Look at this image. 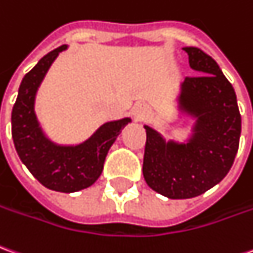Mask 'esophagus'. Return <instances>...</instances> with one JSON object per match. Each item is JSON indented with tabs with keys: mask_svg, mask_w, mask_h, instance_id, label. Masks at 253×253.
Segmentation results:
<instances>
[{
	"mask_svg": "<svg viewBox=\"0 0 253 253\" xmlns=\"http://www.w3.org/2000/svg\"><path fill=\"white\" fill-rule=\"evenodd\" d=\"M132 116H134V119L135 121H144L146 119L148 116H149V111L148 108L142 105V104H137L134 108H132Z\"/></svg>",
	"mask_w": 253,
	"mask_h": 253,
	"instance_id": "1",
	"label": "esophagus"
}]
</instances>
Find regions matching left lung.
Masks as SVG:
<instances>
[{"label":"left lung","mask_w":253,"mask_h":253,"mask_svg":"<svg viewBox=\"0 0 253 253\" xmlns=\"http://www.w3.org/2000/svg\"><path fill=\"white\" fill-rule=\"evenodd\" d=\"M189 64L200 75L185 78L179 109L197 122L188 144L166 142L145 126L146 183L169 199L200 196L222 181L233 166L241 134V115L231 84L216 61L196 46H186Z\"/></svg>","instance_id":"8db88e82"}]
</instances>
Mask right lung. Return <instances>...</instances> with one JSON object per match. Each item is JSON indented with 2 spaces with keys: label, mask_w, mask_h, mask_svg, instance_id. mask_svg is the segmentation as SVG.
<instances>
[{
  "label": "right lung",
  "mask_w": 253,
  "mask_h": 253,
  "mask_svg": "<svg viewBox=\"0 0 253 253\" xmlns=\"http://www.w3.org/2000/svg\"><path fill=\"white\" fill-rule=\"evenodd\" d=\"M65 45L49 52L23 78L12 109V138L23 164L50 190L72 193L91 186L101 175L104 162L128 118L102 125L87 141L77 146L53 144L41 130L34 112L37 90L49 67Z\"/></svg>",
  "instance_id": "add662e5"
}]
</instances>
